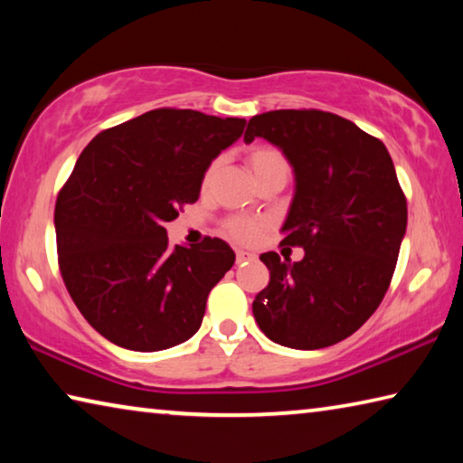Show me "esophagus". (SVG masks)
I'll return each mask as SVG.
<instances>
[{
	"mask_svg": "<svg viewBox=\"0 0 463 463\" xmlns=\"http://www.w3.org/2000/svg\"><path fill=\"white\" fill-rule=\"evenodd\" d=\"M253 260H255V255L249 253V250H242V249L237 250V263L239 265L241 263H247V261H253Z\"/></svg>",
	"mask_w": 463,
	"mask_h": 463,
	"instance_id": "1",
	"label": "esophagus"
}]
</instances>
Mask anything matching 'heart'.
Returning <instances> with one entry per match:
<instances>
[{
    "mask_svg": "<svg viewBox=\"0 0 463 463\" xmlns=\"http://www.w3.org/2000/svg\"><path fill=\"white\" fill-rule=\"evenodd\" d=\"M247 163H249L250 171H253L257 182H263V179L276 177V175L288 177V174H289L286 155L281 153L279 148L269 146V145H260V146L250 148V151L247 153ZM218 169H221V159H214L206 167V171H203V177H202L203 187L213 185ZM226 232H229L232 239L253 241L257 234H260V224L249 221V218H231V221L226 222Z\"/></svg>",
    "mask_w": 463,
    "mask_h": 463,
    "instance_id": "b5f03b06",
    "label": "heart"
}]
</instances>
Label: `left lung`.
I'll return each instance as SVG.
<instances>
[{
  "label": "left lung",
  "instance_id": "obj_1",
  "mask_svg": "<svg viewBox=\"0 0 463 463\" xmlns=\"http://www.w3.org/2000/svg\"><path fill=\"white\" fill-rule=\"evenodd\" d=\"M286 155L296 190L286 245L300 261L263 253L269 284L253 300L265 336L292 349H323L354 335L390 286L406 232V198L382 140L320 109H273L249 120Z\"/></svg>",
  "mask_w": 463,
  "mask_h": 463
}]
</instances>
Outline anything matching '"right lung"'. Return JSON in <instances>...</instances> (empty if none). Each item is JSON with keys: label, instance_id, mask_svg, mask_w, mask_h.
Here are the masks:
<instances>
[{"label": "right lung", "instance_id": "1", "mask_svg": "<svg viewBox=\"0 0 463 463\" xmlns=\"http://www.w3.org/2000/svg\"><path fill=\"white\" fill-rule=\"evenodd\" d=\"M245 124L159 108L83 148L54 206L59 268L75 307L108 341L161 351L200 328L234 250L210 237L171 247L165 224L200 198L203 171Z\"/></svg>", "mask_w": 463, "mask_h": 463}]
</instances>
